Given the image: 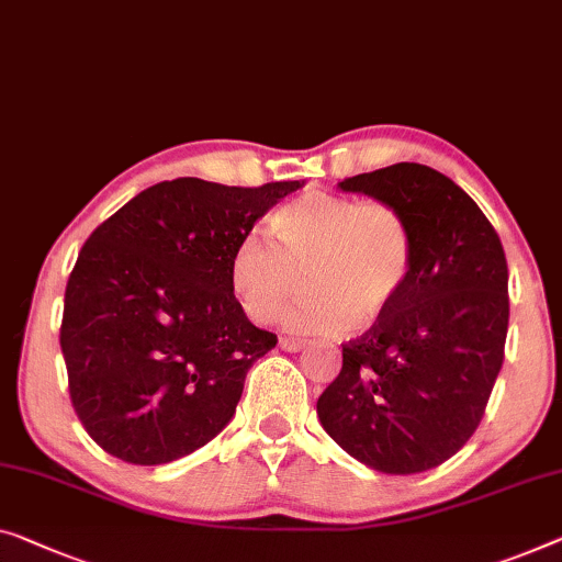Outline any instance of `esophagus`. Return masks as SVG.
Returning <instances> with one entry per match:
<instances>
[{
  "label": "esophagus",
  "mask_w": 562,
  "mask_h": 562,
  "mask_svg": "<svg viewBox=\"0 0 562 562\" xmlns=\"http://www.w3.org/2000/svg\"><path fill=\"white\" fill-rule=\"evenodd\" d=\"M307 346L305 340L300 338H280V348L288 350V353H297V350H303Z\"/></svg>",
  "instance_id": "esophagus-1"
}]
</instances>
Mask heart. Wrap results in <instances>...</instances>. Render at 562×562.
Segmentation results:
<instances>
[{"label": "heart", "mask_w": 562, "mask_h": 562, "mask_svg": "<svg viewBox=\"0 0 562 562\" xmlns=\"http://www.w3.org/2000/svg\"><path fill=\"white\" fill-rule=\"evenodd\" d=\"M272 237L247 234L234 249V297L257 323L280 321L310 274L315 295L284 317L300 335H338L366 317L396 313L414 278L416 245L406 216L386 201L310 189L270 220Z\"/></svg>", "instance_id": "b5f03b06"}]
</instances>
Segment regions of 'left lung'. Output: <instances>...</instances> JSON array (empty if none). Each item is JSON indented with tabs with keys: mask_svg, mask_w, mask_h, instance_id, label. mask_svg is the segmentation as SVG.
<instances>
[{
	"mask_svg": "<svg viewBox=\"0 0 562 562\" xmlns=\"http://www.w3.org/2000/svg\"><path fill=\"white\" fill-rule=\"evenodd\" d=\"M338 187L396 206L416 265L396 313L342 346L317 418L375 472H426L476 431L505 361V249L474 199L429 166L393 164Z\"/></svg>",
	"mask_w": 562,
	"mask_h": 562,
	"instance_id": "1",
	"label": "left lung"
}]
</instances>
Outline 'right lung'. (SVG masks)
<instances>
[{
    "label": "right lung",
    "instance_id": "obj_1",
    "mask_svg": "<svg viewBox=\"0 0 562 562\" xmlns=\"http://www.w3.org/2000/svg\"><path fill=\"white\" fill-rule=\"evenodd\" d=\"M303 183L161 181L90 234L67 280L60 348L72 408L100 449L169 464L232 422L247 371L278 346L234 297L232 255Z\"/></svg>",
    "mask_w": 562,
    "mask_h": 562
}]
</instances>
